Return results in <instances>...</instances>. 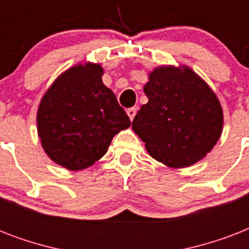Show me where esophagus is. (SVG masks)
Returning <instances> with one entry per match:
<instances>
[{
  "label": "esophagus",
  "instance_id": "34e87169",
  "mask_svg": "<svg viewBox=\"0 0 249 249\" xmlns=\"http://www.w3.org/2000/svg\"><path fill=\"white\" fill-rule=\"evenodd\" d=\"M126 113H128V116L130 120H133L134 119V116H136L137 113V107H132V108H128L126 109Z\"/></svg>",
  "mask_w": 249,
  "mask_h": 249
}]
</instances>
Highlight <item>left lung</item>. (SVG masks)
I'll return each instance as SVG.
<instances>
[{
  "label": "left lung",
  "instance_id": "8db88e82",
  "mask_svg": "<svg viewBox=\"0 0 249 249\" xmlns=\"http://www.w3.org/2000/svg\"><path fill=\"white\" fill-rule=\"evenodd\" d=\"M148 102L132 123L148 155L170 168L197 163L220 140L224 112L209 85L187 66H160L143 88Z\"/></svg>",
  "mask_w": 249,
  "mask_h": 249
}]
</instances>
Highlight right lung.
<instances>
[{"instance_id": "obj_1", "label": "right lung", "mask_w": 249, "mask_h": 249, "mask_svg": "<svg viewBox=\"0 0 249 249\" xmlns=\"http://www.w3.org/2000/svg\"><path fill=\"white\" fill-rule=\"evenodd\" d=\"M99 63H79L56 77L37 111V133L46 155L68 170H81L105 155L130 120L102 81Z\"/></svg>"}]
</instances>
